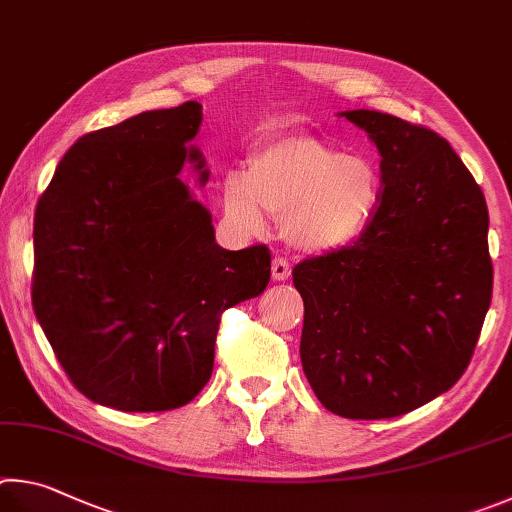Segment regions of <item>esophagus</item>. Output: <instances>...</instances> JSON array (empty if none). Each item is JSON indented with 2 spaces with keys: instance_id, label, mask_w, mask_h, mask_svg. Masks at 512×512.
Wrapping results in <instances>:
<instances>
[{
  "instance_id": "obj_1",
  "label": "esophagus",
  "mask_w": 512,
  "mask_h": 512,
  "mask_svg": "<svg viewBox=\"0 0 512 512\" xmlns=\"http://www.w3.org/2000/svg\"><path fill=\"white\" fill-rule=\"evenodd\" d=\"M290 274H292V265H290L288 261H285L283 256H276L274 261H272V276H274V281H288Z\"/></svg>"
}]
</instances>
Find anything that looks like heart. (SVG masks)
Returning <instances> with one entry per match:
<instances>
[{
  "mask_svg": "<svg viewBox=\"0 0 512 512\" xmlns=\"http://www.w3.org/2000/svg\"><path fill=\"white\" fill-rule=\"evenodd\" d=\"M380 204V175L371 159L346 155L308 134H279L249 152L245 175L222 184V209L233 227L263 233L267 214L283 218L292 245L333 251L369 227Z\"/></svg>",
  "mask_w": 512,
  "mask_h": 512,
  "instance_id": "1",
  "label": "heart"
}]
</instances>
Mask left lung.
I'll use <instances>...</instances> for the list:
<instances>
[{
	"label": "left lung",
	"mask_w": 512,
	"mask_h": 512,
	"mask_svg": "<svg viewBox=\"0 0 512 512\" xmlns=\"http://www.w3.org/2000/svg\"><path fill=\"white\" fill-rule=\"evenodd\" d=\"M380 150V204L353 245L292 270L301 364L337 416L409 414L452 389L492 299L488 206L443 137L375 110L342 112Z\"/></svg>",
	"instance_id": "obj_1"
}]
</instances>
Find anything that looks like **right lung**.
Masks as SVG:
<instances>
[{
    "instance_id": "obj_1",
    "label": "right lung",
    "mask_w": 512,
    "mask_h": 512,
    "mask_svg": "<svg viewBox=\"0 0 512 512\" xmlns=\"http://www.w3.org/2000/svg\"><path fill=\"white\" fill-rule=\"evenodd\" d=\"M202 105L80 137L35 206L33 310L74 387L121 411L184 407L213 373L222 312L270 283L267 245L222 249L179 179Z\"/></svg>"
}]
</instances>
